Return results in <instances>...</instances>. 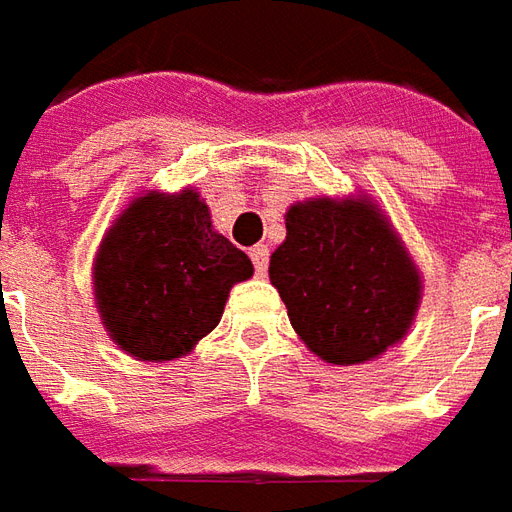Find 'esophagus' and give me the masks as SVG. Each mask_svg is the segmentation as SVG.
<instances>
[{
    "instance_id": "esophagus-1",
    "label": "esophagus",
    "mask_w": 512,
    "mask_h": 512,
    "mask_svg": "<svg viewBox=\"0 0 512 512\" xmlns=\"http://www.w3.org/2000/svg\"><path fill=\"white\" fill-rule=\"evenodd\" d=\"M250 262L256 267V276H264V273H267V262H270V250H267V245L250 248Z\"/></svg>"
}]
</instances>
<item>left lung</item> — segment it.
I'll return each instance as SVG.
<instances>
[{
  "mask_svg": "<svg viewBox=\"0 0 512 512\" xmlns=\"http://www.w3.org/2000/svg\"><path fill=\"white\" fill-rule=\"evenodd\" d=\"M270 281L306 348L359 365L401 343L421 303V273L370 197H312L287 211Z\"/></svg>",
  "mask_w": 512,
  "mask_h": 512,
  "instance_id": "8db88e82",
  "label": "left lung"
}]
</instances>
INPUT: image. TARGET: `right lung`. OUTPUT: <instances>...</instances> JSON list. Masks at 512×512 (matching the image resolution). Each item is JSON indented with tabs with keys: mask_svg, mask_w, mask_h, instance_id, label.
I'll use <instances>...</instances> for the list:
<instances>
[{
	"mask_svg": "<svg viewBox=\"0 0 512 512\" xmlns=\"http://www.w3.org/2000/svg\"><path fill=\"white\" fill-rule=\"evenodd\" d=\"M250 276V259L214 231L195 189L144 192L102 236L94 301L125 354L167 362L217 329L231 287Z\"/></svg>",
	"mask_w": 512,
	"mask_h": 512,
	"instance_id": "obj_1",
	"label": "right lung"
}]
</instances>
